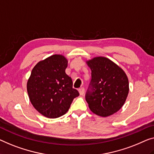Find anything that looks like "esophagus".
I'll use <instances>...</instances> for the list:
<instances>
[{
    "instance_id": "esophagus-1",
    "label": "esophagus",
    "mask_w": 154,
    "mask_h": 154,
    "mask_svg": "<svg viewBox=\"0 0 154 154\" xmlns=\"http://www.w3.org/2000/svg\"><path fill=\"white\" fill-rule=\"evenodd\" d=\"M84 88L82 87V88H79V93L80 94V95H83L84 93Z\"/></svg>"
}]
</instances>
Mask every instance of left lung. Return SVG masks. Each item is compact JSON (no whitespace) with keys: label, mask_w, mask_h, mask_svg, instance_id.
<instances>
[{"label":"left lung","mask_w":154,"mask_h":154,"mask_svg":"<svg viewBox=\"0 0 154 154\" xmlns=\"http://www.w3.org/2000/svg\"><path fill=\"white\" fill-rule=\"evenodd\" d=\"M86 63L92 77L91 90L86 95L89 109L101 117L111 116L122 107L127 100L129 91L127 75L106 57H94Z\"/></svg>","instance_id":"obj_1"}]
</instances>
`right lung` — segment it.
<instances>
[{
	"label": "right lung",
	"mask_w": 154,
	"mask_h": 154,
	"mask_svg": "<svg viewBox=\"0 0 154 154\" xmlns=\"http://www.w3.org/2000/svg\"><path fill=\"white\" fill-rule=\"evenodd\" d=\"M68 60L53 54L36 64L27 83L29 99L36 111L48 118L67 113L74 98L79 95L66 73Z\"/></svg>",
	"instance_id": "right-lung-1"
}]
</instances>
